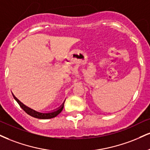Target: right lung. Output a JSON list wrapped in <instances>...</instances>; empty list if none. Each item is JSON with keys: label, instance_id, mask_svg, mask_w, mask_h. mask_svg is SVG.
<instances>
[{"label": "right lung", "instance_id": "1", "mask_svg": "<svg viewBox=\"0 0 150 150\" xmlns=\"http://www.w3.org/2000/svg\"><path fill=\"white\" fill-rule=\"evenodd\" d=\"M12 96H13L14 98L15 99V100L18 103V104L19 105V106L22 108V109L24 110L28 115H30L31 117H35V118H38V119H42V120H46V119H51V118H54V117H57L59 113L61 112V111L63 110L64 109V103L62 104V105H61L58 109L56 110L51 112H47V113H43V112H40L35 111L34 110L31 109V108H28V106L25 105L24 104L22 103L20 100H19L17 98H16L14 96V95L12 93Z\"/></svg>", "mask_w": 150, "mask_h": 150}]
</instances>
